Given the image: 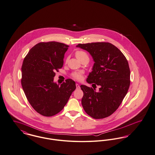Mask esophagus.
I'll return each instance as SVG.
<instances>
[{
  "label": "esophagus",
  "mask_w": 155,
  "mask_h": 155,
  "mask_svg": "<svg viewBox=\"0 0 155 155\" xmlns=\"http://www.w3.org/2000/svg\"><path fill=\"white\" fill-rule=\"evenodd\" d=\"M76 88H77V89L80 88V85H79L78 84H76Z\"/></svg>",
  "instance_id": "1"
}]
</instances>
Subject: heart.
I'll use <instances>...</instances> for the list:
<instances>
[{"instance_id": "b5f03b06", "label": "heart", "mask_w": 155, "mask_h": 155, "mask_svg": "<svg viewBox=\"0 0 155 155\" xmlns=\"http://www.w3.org/2000/svg\"><path fill=\"white\" fill-rule=\"evenodd\" d=\"M85 54H87L86 53L83 52V51H78L75 52V56L78 59L80 58H81L83 55H85ZM71 75L74 79H75L77 80H78V81L81 80L83 78V74L82 72H80V71L72 72L71 74Z\"/></svg>"}]
</instances>
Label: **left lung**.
<instances>
[{
    "label": "left lung",
    "instance_id": "1",
    "mask_svg": "<svg viewBox=\"0 0 155 155\" xmlns=\"http://www.w3.org/2000/svg\"><path fill=\"white\" fill-rule=\"evenodd\" d=\"M93 57L94 64L87 82L101 86L96 91L91 87L81 85L84 93L81 100L86 113L94 119L111 115L120 106L130 85L128 62L116 46L107 42L78 44Z\"/></svg>",
    "mask_w": 155,
    "mask_h": 155
}]
</instances>
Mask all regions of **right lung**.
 I'll list each match as a JSON object with an SVG mask.
<instances>
[{
    "mask_svg": "<svg viewBox=\"0 0 155 155\" xmlns=\"http://www.w3.org/2000/svg\"><path fill=\"white\" fill-rule=\"evenodd\" d=\"M68 47L56 41L41 42L30 50L23 61V90L31 106L43 116L52 117L61 111L76 88L71 79L61 85L53 82L54 72L63 67Z\"/></svg>",
    "mask_w": 155,
    "mask_h": 155,
    "instance_id": "right-lung-1",
    "label": "right lung"
}]
</instances>
